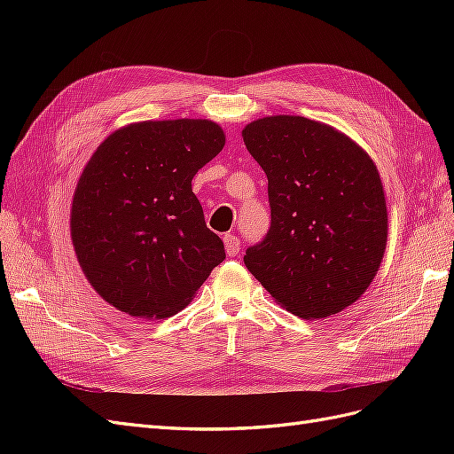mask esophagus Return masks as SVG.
Here are the masks:
<instances>
[{"instance_id": "esophagus-1", "label": "esophagus", "mask_w": 454, "mask_h": 454, "mask_svg": "<svg viewBox=\"0 0 454 454\" xmlns=\"http://www.w3.org/2000/svg\"><path fill=\"white\" fill-rule=\"evenodd\" d=\"M223 242H225V252H227L229 257L239 255V252H240V240H239V237L227 232V235L223 237Z\"/></svg>"}]
</instances>
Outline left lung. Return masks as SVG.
Instances as JSON below:
<instances>
[{"label": "left lung", "mask_w": 454, "mask_h": 454, "mask_svg": "<svg viewBox=\"0 0 454 454\" xmlns=\"http://www.w3.org/2000/svg\"><path fill=\"white\" fill-rule=\"evenodd\" d=\"M269 180L270 227L244 263L286 310L325 318L358 301L387 250L388 214L375 162L318 121L274 115L242 130Z\"/></svg>", "instance_id": "8db88e82"}]
</instances>
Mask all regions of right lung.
I'll list each match as a JSON object with an SVG mask.
<instances>
[{
    "label": "right lung",
    "instance_id": "1",
    "mask_svg": "<svg viewBox=\"0 0 454 454\" xmlns=\"http://www.w3.org/2000/svg\"><path fill=\"white\" fill-rule=\"evenodd\" d=\"M223 145L215 122L176 119L134 122L94 151L70 225L79 265L109 305L168 318L225 259L191 187Z\"/></svg>",
    "mask_w": 454,
    "mask_h": 454
}]
</instances>
